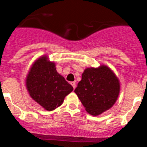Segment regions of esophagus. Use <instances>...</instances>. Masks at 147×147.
Wrapping results in <instances>:
<instances>
[{
  "label": "esophagus",
  "mask_w": 147,
  "mask_h": 147,
  "mask_svg": "<svg viewBox=\"0 0 147 147\" xmlns=\"http://www.w3.org/2000/svg\"><path fill=\"white\" fill-rule=\"evenodd\" d=\"M71 85H72L73 88H76V82H71Z\"/></svg>",
  "instance_id": "esophagus-1"
}]
</instances>
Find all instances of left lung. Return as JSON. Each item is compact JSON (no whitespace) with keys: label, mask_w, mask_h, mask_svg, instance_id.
I'll return each instance as SVG.
<instances>
[{"label":"left lung","mask_w":147,"mask_h":147,"mask_svg":"<svg viewBox=\"0 0 147 147\" xmlns=\"http://www.w3.org/2000/svg\"><path fill=\"white\" fill-rule=\"evenodd\" d=\"M119 91V79L106 65L86 68L74 90L87 112L92 115H98L111 108Z\"/></svg>","instance_id":"obj_1"}]
</instances>
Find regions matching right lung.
<instances>
[{"label":"right lung","mask_w":147,"mask_h":147,"mask_svg":"<svg viewBox=\"0 0 147 147\" xmlns=\"http://www.w3.org/2000/svg\"><path fill=\"white\" fill-rule=\"evenodd\" d=\"M55 63L42 56L34 62L27 75L26 88L30 96L48 111L60 106L74 90L56 70Z\"/></svg>","instance_id":"add662e5"}]
</instances>
